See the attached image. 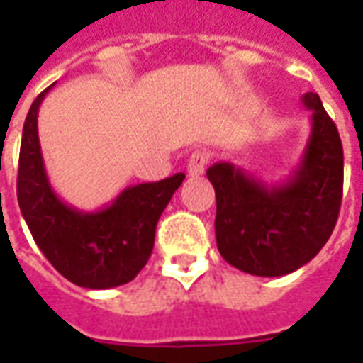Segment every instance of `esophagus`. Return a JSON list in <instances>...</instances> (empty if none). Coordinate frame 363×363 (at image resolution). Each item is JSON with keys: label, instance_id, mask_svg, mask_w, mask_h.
<instances>
[{"label": "esophagus", "instance_id": "1", "mask_svg": "<svg viewBox=\"0 0 363 363\" xmlns=\"http://www.w3.org/2000/svg\"><path fill=\"white\" fill-rule=\"evenodd\" d=\"M206 163H208V153L206 151H194L192 155H190L189 163H186V173L189 177H200V174L204 173Z\"/></svg>", "mask_w": 363, "mask_h": 363}]
</instances>
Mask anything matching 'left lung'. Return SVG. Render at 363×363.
I'll return each instance as SVG.
<instances>
[{"mask_svg":"<svg viewBox=\"0 0 363 363\" xmlns=\"http://www.w3.org/2000/svg\"><path fill=\"white\" fill-rule=\"evenodd\" d=\"M301 103L311 111V132L286 181L264 182L229 161L206 171L216 190V243L241 272L262 278L294 272L325 247L338 220L340 135L317 93H305Z\"/></svg>","mask_w":363,"mask_h":363,"instance_id":"8db88e82","label":"left lung"}]
</instances>
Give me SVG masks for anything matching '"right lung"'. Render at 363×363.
<instances>
[{
  "label": "right lung",
  "instance_id": "obj_1",
  "mask_svg": "<svg viewBox=\"0 0 363 363\" xmlns=\"http://www.w3.org/2000/svg\"><path fill=\"white\" fill-rule=\"evenodd\" d=\"M54 85L36 96L23 126L17 177L21 213L38 249L64 278L87 289L116 288L145 267L159 218L184 173L128 186L93 212L66 204L52 189L38 140V108Z\"/></svg>",
  "mask_w": 363,
  "mask_h": 363
}]
</instances>
